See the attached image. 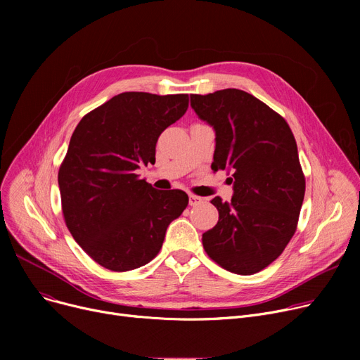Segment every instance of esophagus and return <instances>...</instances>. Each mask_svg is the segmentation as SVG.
<instances>
[{
  "label": "esophagus",
  "mask_w": 360,
  "mask_h": 360,
  "mask_svg": "<svg viewBox=\"0 0 360 360\" xmlns=\"http://www.w3.org/2000/svg\"><path fill=\"white\" fill-rule=\"evenodd\" d=\"M202 201H204V200H202L201 197H198V195H194V194H190V205L195 207V205H200Z\"/></svg>",
  "instance_id": "obj_1"
}]
</instances>
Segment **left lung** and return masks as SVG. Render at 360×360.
<instances>
[{"label":"left lung","mask_w":360,"mask_h":360,"mask_svg":"<svg viewBox=\"0 0 360 360\" xmlns=\"http://www.w3.org/2000/svg\"><path fill=\"white\" fill-rule=\"evenodd\" d=\"M191 106L216 131L212 169L233 176L232 200H212L219 221L202 233V247L224 270L258 273L285 251L304 202L293 132L285 118L243 90L191 94Z\"/></svg>","instance_id":"obj_1"}]
</instances>
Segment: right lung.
Returning <instances> with one entry per match:
<instances>
[{
	"label": "right lung",
	"mask_w": 360,
	"mask_h": 360,
	"mask_svg": "<svg viewBox=\"0 0 360 360\" xmlns=\"http://www.w3.org/2000/svg\"><path fill=\"white\" fill-rule=\"evenodd\" d=\"M188 94L125 91L93 109L75 127L60 166L67 228L83 251L112 271L153 259L188 195L158 191L137 169L155 163L162 132L188 109Z\"/></svg>",
	"instance_id": "obj_1"
}]
</instances>
